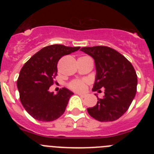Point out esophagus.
I'll return each mask as SVG.
<instances>
[{
	"label": "esophagus",
	"mask_w": 154,
	"mask_h": 154,
	"mask_svg": "<svg viewBox=\"0 0 154 154\" xmlns=\"http://www.w3.org/2000/svg\"><path fill=\"white\" fill-rule=\"evenodd\" d=\"M77 94H78L79 96H81V97H82V98L85 97V96H86V95H85V94H82V93H77Z\"/></svg>",
	"instance_id": "1"
}]
</instances>
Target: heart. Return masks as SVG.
Masks as SVG:
<instances>
[{
	"mask_svg": "<svg viewBox=\"0 0 154 154\" xmlns=\"http://www.w3.org/2000/svg\"><path fill=\"white\" fill-rule=\"evenodd\" d=\"M85 83H86V81H85V80L75 79L71 82L70 83H69V87L75 91L82 92V91L85 90Z\"/></svg>",
	"mask_w": 154,
	"mask_h": 154,
	"instance_id": "b5f03b06",
	"label": "heart"
}]
</instances>
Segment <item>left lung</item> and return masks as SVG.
I'll return each mask as SVG.
<instances>
[{
	"label": "left lung",
	"instance_id": "8db88e82",
	"mask_svg": "<svg viewBox=\"0 0 154 154\" xmlns=\"http://www.w3.org/2000/svg\"><path fill=\"white\" fill-rule=\"evenodd\" d=\"M96 65V79L92 91L105 95L97 96V104L87 109L89 115L100 122L114 121L121 117L130 107L137 92V75L129 61L117 51L106 46L82 48Z\"/></svg>",
	"mask_w": 154,
	"mask_h": 154
}]
</instances>
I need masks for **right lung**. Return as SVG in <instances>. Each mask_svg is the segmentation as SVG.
I'll return each instance as SVG.
<instances>
[{"instance_id": "add662e5", "label": "right lung", "mask_w": 154, "mask_h": 154, "mask_svg": "<svg viewBox=\"0 0 154 154\" xmlns=\"http://www.w3.org/2000/svg\"><path fill=\"white\" fill-rule=\"evenodd\" d=\"M80 47L53 45L43 48L24 64L20 71L17 86L20 100L27 112L42 122L55 120L64 113L73 92L62 88L57 94L49 92L57 75V64L62 56L78 51Z\"/></svg>"}]
</instances>
